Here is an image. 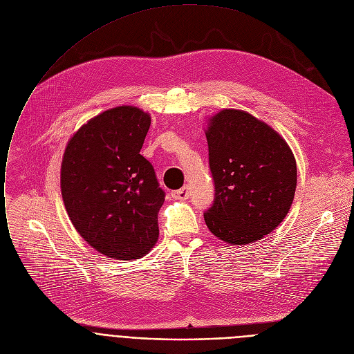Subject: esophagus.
Instances as JSON below:
<instances>
[{"mask_svg": "<svg viewBox=\"0 0 354 354\" xmlns=\"http://www.w3.org/2000/svg\"><path fill=\"white\" fill-rule=\"evenodd\" d=\"M189 195H191V191H189L188 187H184V188H181V189H177V191H173V192H171V196H173L174 199H180V201L188 199Z\"/></svg>", "mask_w": 354, "mask_h": 354, "instance_id": "esophagus-1", "label": "esophagus"}]
</instances>
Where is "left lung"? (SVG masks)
Returning <instances> with one entry per match:
<instances>
[{
  "label": "left lung",
  "mask_w": 354,
  "mask_h": 354,
  "mask_svg": "<svg viewBox=\"0 0 354 354\" xmlns=\"http://www.w3.org/2000/svg\"><path fill=\"white\" fill-rule=\"evenodd\" d=\"M215 199L203 218L218 239L244 245L274 230L288 215L296 185V159L273 128L251 114L226 109L206 129Z\"/></svg>",
  "instance_id": "obj_1"
}]
</instances>
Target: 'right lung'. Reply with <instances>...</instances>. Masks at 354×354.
<instances>
[{"instance_id":"right-lung-1","label":"right lung","mask_w":354,"mask_h":354,"mask_svg":"<svg viewBox=\"0 0 354 354\" xmlns=\"http://www.w3.org/2000/svg\"><path fill=\"white\" fill-rule=\"evenodd\" d=\"M151 115L138 107L103 111L69 139L61 194L77 232L109 258L138 259L159 237L165 202L153 166L140 155Z\"/></svg>"}]
</instances>
